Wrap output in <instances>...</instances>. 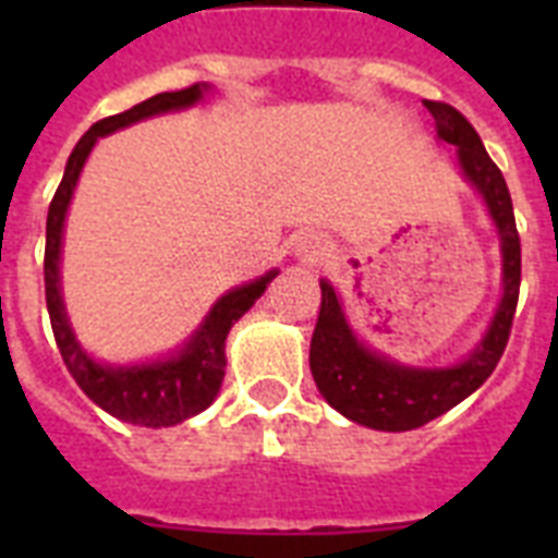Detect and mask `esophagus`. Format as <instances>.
<instances>
[{
	"instance_id": "1",
	"label": "esophagus",
	"mask_w": 558,
	"mask_h": 558,
	"mask_svg": "<svg viewBox=\"0 0 558 558\" xmlns=\"http://www.w3.org/2000/svg\"><path fill=\"white\" fill-rule=\"evenodd\" d=\"M292 248H295V254L304 263H318L324 257V252H327V243L318 234H301L295 236Z\"/></svg>"
}]
</instances>
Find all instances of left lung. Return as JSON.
<instances>
[{
	"label": "left lung",
	"instance_id": "8db88e82",
	"mask_svg": "<svg viewBox=\"0 0 558 558\" xmlns=\"http://www.w3.org/2000/svg\"><path fill=\"white\" fill-rule=\"evenodd\" d=\"M434 116L437 138L458 147V165L463 177L484 196L489 217L501 236L504 295L484 341L454 367H405L399 362L367 350L350 330L341 301L332 283L322 280V313L310 344V371L339 414L376 432H411L432 423L434 416L475 393L495 365L501 362L510 341L512 315L519 304L521 287V240L512 214V199L501 170L489 159L481 135L458 109L442 100H425Z\"/></svg>",
	"mask_w": 558,
	"mask_h": 558
}]
</instances>
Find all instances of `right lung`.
Here are the masks:
<instances>
[{
	"label": "right lung",
	"instance_id": "1",
	"mask_svg": "<svg viewBox=\"0 0 558 558\" xmlns=\"http://www.w3.org/2000/svg\"><path fill=\"white\" fill-rule=\"evenodd\" d=\"M208 89L205 83H193L187 89L179 92H161L153 98L135 104L121 116H109L83 135L77 147L69 156L65 165L63 182L57 187L54 199L48 205L46 219V304L51 315V330L54 341L60 348L65 367L81 385L86 397L100 405L107 414L124 420L133 425H147V428H165V425H177L187 416L199 414L214 402L219 393L222 376H226V339L228 330L234 327L236 318H243L254 306V301L266 292L271 280L278 278V271H266L263 278L236 287L219 298L217 304L210 306L199 330L193 332L185 348L173 353L165 362H150V365H100L81 348V341L74 339L69 318H65L63 295H60V245H63V222L69 202H72L74 185L81 179V170L89 159L92 147L100 135H109L130 126L144 118L161 116V112H173V109L193 107L202 100V92Z\"/></svg>",
	"mask_w": 558,
	"mask_h": 558
}]
</instances>
